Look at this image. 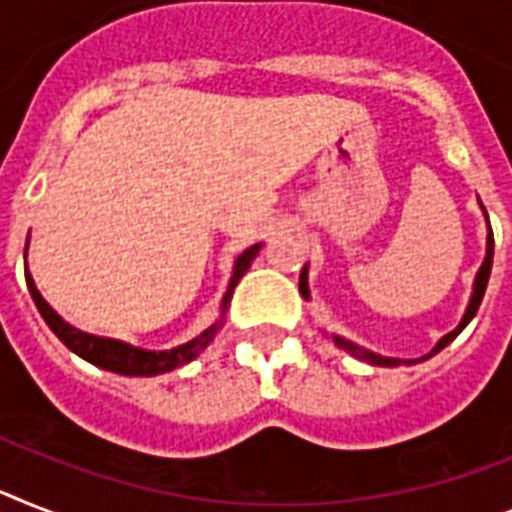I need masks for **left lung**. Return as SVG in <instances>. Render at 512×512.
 I'll return each mask as SVG.
<instances>
[{
	"label": "left lung",
	"instance_id": "1",
	"mask_svg": "<svg viewBox=\"0 0 512 512\" xmlns=\"http://www.w3.org/2000/svg\"><path fill=\"white\" fill-rule=\"evenodd\" d=\"M492 253H494V238H492V227H489V238H487V256H484V264L479 266V274H476V282H474V295H471V303H468V308H466V314H463V319H460V324L458 327L453 329V332H450V335H445L442 337V340L437 342V345H434V350L432 353H429V356H434V353H439V350L445 348L447 342H453L455 337L460 335V329L466 327L468 322H471V319H474L476 316V311H479V306H481V298H484V290H487V282H489V272H492ZM301 295L303 298H308V282H306V266H303V272H301ZM335 342L337 345H340L342 350H348L350 356H356V358H361V361H369V363H374V366H398V358H382V356H377V353H369V350H363V348H358V345H353V342H348V340H342V337H335ZM426 356V358H429Z\"/></svg>",
	"mask_w": 512,
	"mask_h": 512
}]
</instances>
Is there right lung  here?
I'll return each instance as SVG.
<instances>
[{
  "instance_id": "obj_1",
  "label": "right lung",
  "mask_w": 512,
  "mask_h": 512,
  "mask_svg": "<svg viewBox=\"0 0 512 512\" xmlns=\"http://www.w3.org/2000/svg\"><path fill=\"white\" fill-rule=\"evenodd\" d=\"M259 248L261 243H256V246H251L248 251L240 253L238 261H235V272H232L230 287H227L225 301H222V311H225L227 303H230L232 290H235V285L240 282V277L248 272L251 261L256 259ZM25 282H28L31 298L33 303H36L38 311H41V316H44V322L49 324V329H52L59 340L65 342L67 348L73 350V353H78L80 358H86L88 363L99 366V369L117 371V374H125V377H154V374H164V371H172L177 369V366H183V363L193 361V358H196L198 353H201L211 340H214V335H217V329H219V324H211V327L206 329V332H201L196 340L185 342V345H180V348L151 353V350L133 348V345H125V342L120 340L94 337V335H86V332H80V329H73L70 324L62 322V319L54 314V308L41 298V293H38L36 285H33V277L28 274V269H25Z\"/></svg>"
}]
</instances>
